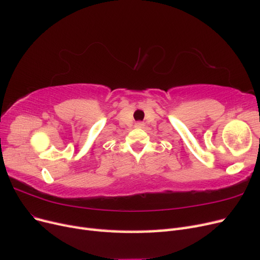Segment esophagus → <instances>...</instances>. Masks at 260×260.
Returning a JSON list of instances; mask_svg holds the SVG:
<instances>
[{"label":"esophagus","instance_id":"esophagus-1","mask_svg":"<svg viewBox=\"0 0 260 260\" xmlns=\"http://www.w3.org/2000/svg\"><path fill=\"white\" fill-rule=\"evenodd\" d=\"M136 125L138 128H143L144 127V122H141V121H139V122H137L136 123Z\"/></svg>","mask_w":260,"mask_h":260}]
</instances>
